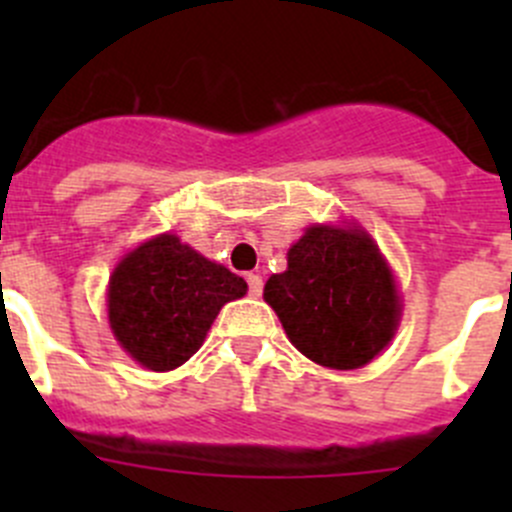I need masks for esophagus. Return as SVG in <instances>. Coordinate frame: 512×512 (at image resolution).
<instances>
[{"label":"esophagus","instance_id":"1","mask_svg":"<svg viewBox=\"0 0 512 512\" xmlns=\"http://www.w3.org/2000/svg\"><path fill=\"white\" fill-rule=\"evenodd\" d=\"M247 292H250V297H260L262 294V277L255 275V272L247 275Z\"/></svg>","mask_w":512,"mask_h":512}]
</instances>
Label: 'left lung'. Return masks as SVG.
Returning a JSON list of instances; mask_svg holds the SVG:
<instances>
[{"label": "left lung", "instance_id": "left-lung-1", "mask_svg": "<svg viewBox=\"0 0 512 512\" xmlns=\"http://www.w3.org/2000/svg\"><path fill=\"white\" fill-rule=\"evenodd\" d=\"M265 302L289 342L329 369L369 364L399 324L394 277L364 230L309 227L287 270L267 280Z\"/></svg>", "mask_w": 512, "mask_h": 512}]
</instances>
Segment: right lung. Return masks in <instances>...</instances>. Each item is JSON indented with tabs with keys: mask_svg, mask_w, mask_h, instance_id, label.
<instances>
[{
	"mask_svg": "<svg viewBox=\"0 0 512 512\" xmlns=\"http://www.w3.org/2000/svg\"><path fill=\"white\" fill-rule=\"evenodd\" d=\"M247 292V282L205 260L175 235L133 250L108 282V322L138 364L170 371L205 342L220 307Z\"/></svg>",
	"mask_w": 512,
	"mask_h": 512,
	"instance_id": "add662e5",
	"label": "right lung"
}]
</instances>
